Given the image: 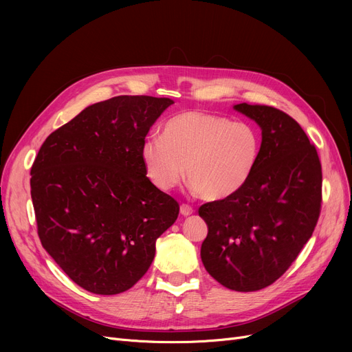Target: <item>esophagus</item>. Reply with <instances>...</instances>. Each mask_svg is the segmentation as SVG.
<instances>
[{"instance_id": "1", "label": "esophagus", "mask_w": 352, "mask_h": 352, "mask_svg": "<svg viewBox=\"0 0 352 352\" xmlns=\"http://www.w3.org/2000/svg\"><path fill=\"white\" fill-rule=\"evenodd\" d=\"M179 212H181V215H184V217H188V215H191V214L194 212V210H192V207H190L188 204H182V206L179 207Z\"/></svg>"}]
</instances>
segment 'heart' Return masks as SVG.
I'll list each match as a JSON object with an SVG mask.
<instances>
[{
  "instance_id": "obj_1",
  "label": "heart",
  "mask_w": 352,
  "mask_h": 352,
  "mask_svg": "<svg viewBox=\"0 0 352 352\" xmlns=\"http://www.w3.org/2000/svg\"><path fill=\"white\" fill-rule=\"evenodd\" d=\"M261 154V134L247 121L187 111L165 122L162 138H146L141 160L148 179L161 191L178 187L184 175L208 201L226 199L250 181Z\"/></svg>"
}]
</instances>
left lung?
<instances>
[{
	"label": "left lung",
	"instance_id": "obj_1",
	"mask_svg": "<svg viewBox=\"0 0 352 352\" xmlns=\"http://www.w3.org/2000/svg\"><path fill=\"white\" fill-rule=\"evenodd\" d=\"M232 108L261 128V154L236 194L199 207L208 227L201 260L221 285L250 292L278 280L311 238L322 173L316 146L289 116L268 105Z\"/></svg>",
	"mask_w": 352,
	"mask_h": 352
}]
</instances>
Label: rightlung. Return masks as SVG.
Instances as JSON below:
<instances>
[{"mask_svg":"<svg viewBox=\"0 0 352 352\" xmlns=\"http://www.w3.org/2000/svg\"><path fill=\"white\" fill-rule=\"evenodd\" d=\"M171 98L120 96L92 104L48 135L31 168L45 251L81 288L114 295L150 268L178 202L146 178L141 146Z\"/></svg>","mask_w":352,"mask_h":352,"instance_id":"add662e5","label":"right lung"}]
</instances>
